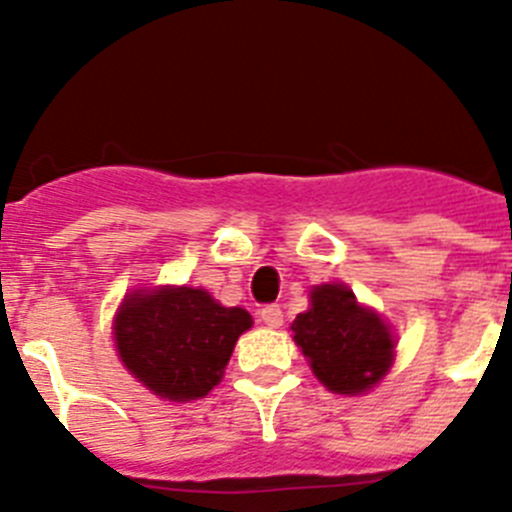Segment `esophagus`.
Here are the masks:
<instances>
[{"label": "esophagus", "instance_id": "esophagus-1", "mask_svg": "<svg viewBox=\"0 0 512 512\" xmlns=\"http://www.w3.org/2000/svg\"><path fill=\"white\" fill-rule=\"evenodd\" d=\"M261 320H264L266 325H269V328H279V325L284 323V315H282V307L279 305H266V307H261Z\"/></svg>", "mask_w": 512, "mask_h": 512}]
</instances>
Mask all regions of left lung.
Segmentation results:
<instances>
[{"label": "left lung", "mask_w": 512, "mask_h": 512, "mask_svg": "<svg viewBox=\"0 0 512 512\" xmlns=\"http://www.w3.org/2000/svg\"><path fill=\"white\" fill-rule=\"evenodd\" d=\"M312 374L338 395H364L395 361V336L377 312L359 305L346 284H318L310 310L289 325Z\"/></svg>", "instance_id": "8db88e82"}]
</instances>
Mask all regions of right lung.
Returning a JSON list of instances; mask_svg holds the SVG:
<instances>
[{"instance_id": "1", "label": "right lung", "mask_w": 512, "mask_h": 512, "mask_svg": "<svg viewBox=\"0 0 512 512\" xmlns=\"http://www.w3.org/2000/svg\"><path fill=\"white\" fill-rule=\"evenodd\" d=\"M253 325L243 307H223L197 287H138L115 315L117 356L153 395L200 400L220 384L235 341Z\"/></svg>"}]
</instances>
